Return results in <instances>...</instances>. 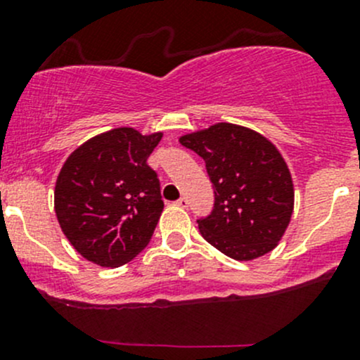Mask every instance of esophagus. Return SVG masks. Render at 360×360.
<instances>
[{
    "instance_id": "1",
    "label": "esophagus",
    "mask_w": 360,
    "mask_h": 360,
    "mask_svg": "<svg viewBox=\"0 0 360 360\" xmlns=\"http://www.w3.org/2000/svg\"><path fill=\"white\" fill-rule=\"evenodd\" d=\"M176 203H177V205H179V207H183V209H186L188 203H190V202H188V198H186V197H181L179 200H177Z\"/></svg>"
}]
</instances>
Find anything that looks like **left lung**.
I'll return each mask as SVG.
<instances>
[{"instance_id": "left-lung-1", "label": "left lung", "mask_w": 360, "mask_h": 360, "mask_svg": "<svg viewBox=\"0 0 360 360\" xmlns=\"http://www.w3.org/2000/svg\"><path fill=\"white\" fill-rule=\"evenodd\" d=\"M179 143L203 158L214 188L212 210L197 219L202 237L238 261L270 252L294 205L291 172L277 148L233 123H216Z\"/></svg>"}]
</instances>
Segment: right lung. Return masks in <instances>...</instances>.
<instances>
[{
  "label": "right lung",
  "instance_id": "add662e5",
  "mask_svg": "<svg viewBox=\"0 0 360 360\" xmlns=\"http://www.w3.org/2000/svg\"><path fill=\"white\" fill-rule=\"evenodd\" d=\"M162 132L120 127L72 151L56 183V214L71 245L99 266L116 268L148 244L163 210L157 172L146 163Z\"/></svg>",
  "mask_w": 360,
  "mask_h": 360
}]
</instances>
